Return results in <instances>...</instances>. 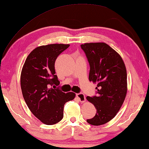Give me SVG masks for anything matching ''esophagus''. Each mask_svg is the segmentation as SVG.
Instances as JSON below:
<instances>
[{"instance_id": "34e87169", "label": "esophagus", "mask_w": 149, "mask_h": 149, "mask_svg": "<svg viewBox=\"0 0 149 149\" xmlns=\"http://www.w3.org/2000/svg\"><path fill=\"white\" fill-rule=\"evenodd\" d=\"M76 97H77V98L79 100V101H81V102H85V101H86V97H85V95L84 93H77Z\"/></svg>"}]
</instances>
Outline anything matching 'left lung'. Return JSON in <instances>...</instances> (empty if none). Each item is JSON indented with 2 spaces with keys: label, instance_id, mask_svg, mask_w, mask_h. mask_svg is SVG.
<instances>
[{
  "label": "left lung",
  "instance_id": "8db88e82",
  "mask_svg": "<svg viewBox=\"0 0 149 149\" xmlns=\"http://www.w3.org/2000/svg\"><path fill=\"white\" fill-rule=\"evenodd\" d=\"M88 60L89 80L97 83V95L87 97L95 106V116L87 122L98 126L114 118L123 103L127 91V70L121 56L103 42L81 45Z\"/></svg>",
  "mask_w": 149,
  "mask_h": 149
}]
</instances>
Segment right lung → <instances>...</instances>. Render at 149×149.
Segmentation results:
<instances>
[{"label": "right lung", "instance_id": "add662e5", "mask_svg": "<svg viewBox=\"0 0 149 149\" xmlns=\"http://www.w3.org/2000/svg\"><path fill=\"white\" fill-rule=\"evenodd\" d=\"M69 46L54 44L37 47L28 56L21 72V89L26 103L35 117L48 125L63 119V106L75 96L73 92L65 93L56 87L60 81L55 74L56 60Z\"/></svg>", "mask_w": 149, "mask_h": 149}]
</instances>
